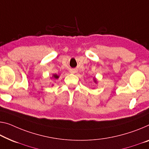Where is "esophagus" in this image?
Instances as JSON below:
<instances>
[{
    "label": "esophagus",
    "instance_id": "obj_1",
    "mask_svg": "<svg viewBox=\"0 0 149 149\" xmlns=\"http://www.w3.org/2000/svg\"><path fill=\"white\" fill-rule=\"evenodd\" d=\"M75 72H76V71H75L74 70H72V71H71V72H72V73H74Z\"/></svg>",
    "mask_w": 149,
    "mask_h": 149
}]
</instances>
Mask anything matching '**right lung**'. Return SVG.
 Listing matches in <instances>:
<instances>
[{
    "mask_svg": "<svg viewBox=\"0 0 149 149\" xmlns=\"http://www.w3.org/2000/svg\"><path fill=\"white\" fill-rule=\"evenodd\" d=\"M53 77H54V78H55V79H58V75H56V74H54Z\"/></svg>",
    "mask_w": 149,
    "mask_h": 149,
    "instance_id": "obj_1",
    "label": "right lung"
}]
</instances>
